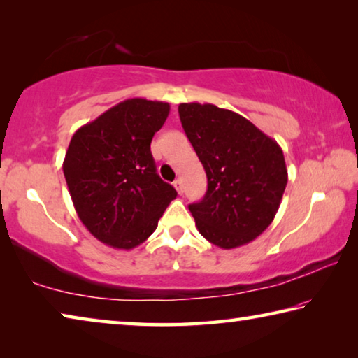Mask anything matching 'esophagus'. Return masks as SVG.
<instances>
[{"mask_svg": "<svg viewBox=\"0 0 358 358\" xmlns=\"http://www.w3.org/2000/svg\"><path fill=\"white\" fill-rule=\"evenodd\" d=\"M173 186H175V189L178 191V194H183V180L177 178L173 181Z\"/></svg>", "mask_w": 358, "mask_h": 358, "instance_id": "esophagus-1", "label": "esophagus"}]
</instances>
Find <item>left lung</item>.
Wrapping results in <instances>:
<instances>
[{
	"label": "left lung",
	"mask_w": 358,
	"mask_h": 358,
	"mask_svg": "<svg viewBox=\"0 0 358 358\" xmlns=\"http://www.w3.org/2000/svg\"><path fill=\"white\" fill-rule=\"evenodd\" d=\"M178 113L208 181L202 201L189 205L197 230L222 250L250 243L281 205L287 185L281 147L227 108L189 102Z\"/></svg>",
	"instance_id": "8db88e82"
}]
</instances>
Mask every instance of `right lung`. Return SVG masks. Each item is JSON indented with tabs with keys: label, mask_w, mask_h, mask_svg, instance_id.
Masks as SVG:
<instances>
[{
	"label": "right lung",
	"mask_w": 358,
	"mask_h": 358,
	"mask_svg": "<svg viewBox=\"0 0 358 358\" xmlns=\"http://www.w3.org/2000/svg\"><path fill=\"white\" fill-rule=\"evenodd\" d=\"M171 106L142 98L108 108L72 136L63 172L78 217L117 250L143 243L177 191L156 172L150 143Z\"/></svg>",
	"instance_id": "obj_1"
}]
</instances>
